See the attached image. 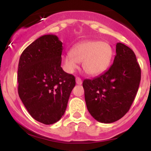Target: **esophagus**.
I'll return each mask as SVG.
<instances>
[{
	"label": "esophagus",
	"instance_id": "34e87169",
	"mask_svg": "<svg viewBox=\"0 0 151 151\" xmlns=\"http://www.w3.org/2000/svg\"><path fill=\"white\" fill-rule=\"evenodd\" d=\"M76 83L78 85H81L82 84V80L81 79V78L79 77H76Z\"/></svg>",
	"mask_w": 151,
	"mask_h": 151
}]
</instances>
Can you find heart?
Segmentation results:
<instances>
[{
    "label": "heart",
    "mask_w": 151,
    "mask_h": 151,
    "mask_svg": "<svg viewBox=\"0 0 151 151\" xmlns=\"http://www.w3.org/2000/svg\"><path fill=\"white\" fill-rule=\"evenodd\" d=\"M113 57V49L109 43L90 40L79 43L73 47L71 52L63 58L66 71L72 72L82 62L84 73L96 76L103 73L110 65Z\"/></svg>",
    "instance_id": "1"
}]
</instances>
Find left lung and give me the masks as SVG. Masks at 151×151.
<instances>
[{"label":"left lung","mask_w":151,"mask_h":151,"mask_svg":"<svg viewBox=\"0 0 151 151\" xmlns=\"http://www.w3.org/2000/svg\"><path fill=\"white\" fill-rule=\"evenodd\" d=\"M116 52L108 70L83 81L88 111L93 119L104 124L115 122L129 111L141 81V67L133 50L118 42Z\"/></svg>","instance_id":"1"}]
</instances>
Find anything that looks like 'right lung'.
Returning <instances> with one entry per match:
<instances>
[{"instance_id":"1","label":"right lung","mask_w":151,"mask_h":151,"mask_svg":"<svg viewBox=\"0 0 151 151\" xmlns=\"http://www.w3.org/2000/svg\"><path fill=\"white\" fill-rule=\"evenodd\" d=\"M62 42L45 35L22 52L18 64V94L30 116L46 125L61 119L76 84L61 67Z\"/></svg>"}]
</instances>
